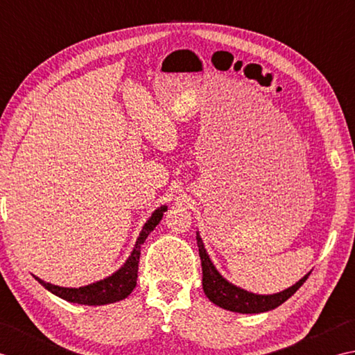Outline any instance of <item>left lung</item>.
Returning <instances> with one entry per match:
<instances>
[{
  "instance_id": "8db88e82",
  "label": "left lung",
  "mask_w": 355,
  "mask_h": 355,
  "mask_svg": "<svg viewBox=\"0 0 355 355\" xmlns=\"http://www.w3.org/2000/svg\"><path fill=\"white\" fill-rule=\"evenodd\" d=\"M196 241L202 263V288H204L205 295L209 299V302L214 303V305H218L227 311H233V313L259 314L277 308L297 291L303 285V282H305L311 274L308 272L306 276H303L299 282H295L293 286H289L284 289V291L276 294L250 293L247 289L231 284V282H228L218 270H216L214 263L211 262V259H209L205 250V245L202 242L199 231H196Z\"/></svg>"
}]
</instances>
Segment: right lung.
<instances>
[{"instance_id":"obj_1","label":"right lung","mask_w":355,"mask_h":355,"mask_svg":"<svg viewBox=\"0 0 355 355\" xmlns=\"http://www.w3.org/2000/svg\"><path fill=\"white\" fill-rule=\"evenodd\" d=\"M167 205H162L156 208L153 214L150 216L146 225L142 227V231L139 233V237L135 243V248L132 254L128 256L125 263L121 266L119 270L114 271L112 276H108L103 280L93 282L90 285L79 286V288H64L58 286L53 284H49L40 277L33 276L40 284L44 286L47 291L58 295L64 300L70 303H79V305H89V306H96V305H108V303H114L119 300H124L128 297L130 293L133 291L136 286V279H137V263H139V256H141V247L142 243L146 242L148 234L156 228V225L161 222L164 213L167 211Z\"/></svg>"}]
</instances>
